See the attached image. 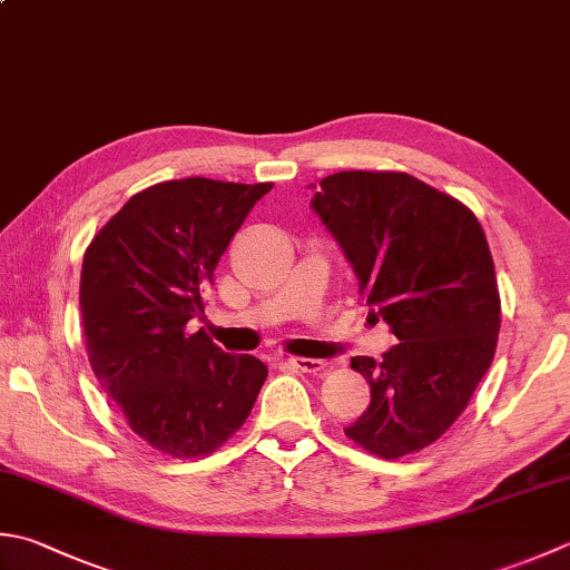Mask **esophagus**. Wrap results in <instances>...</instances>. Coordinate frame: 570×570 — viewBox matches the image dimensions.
I'll use <instances>...</instances> for the list:
<instances>
[{"instance_id":"1","label":"esophagus","mask_w":570,"mask_h":570,"mask_svg":"<svg viewBox=\"0 0 570 570\" xmlns=\"http://www.w3.org/2000/svg\"><path fill=\"white\" fill-rule=\"evenodd\" d=\"M288 363H292L301 373H314V375H321L328 367L326 361H318V358H292Z\"/></svg>"}]
</instances>
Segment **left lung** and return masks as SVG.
I'll return each instance as SVG.
<instances>
[{"label":"left lung","instance_id":"8db88e82","mask_svg":"<svg viewBox=\"0 0 570 570\" xmlns=\"http://www.w3.org/2000/svg\"><path fill=\"white\" fill-rule=\"evenodd\" d=\"M311 207L358 276L371 318L397 338L381 363L351 358L371 405L345 434L383 460L428 448L462 415L497 351L501 301L484 229L460 199L407 173L328 175Z\"/></svg>","mask_w":570,"mask_h":570}]
</instances>
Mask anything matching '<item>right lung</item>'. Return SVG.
<instances>
[{"label": "right lung", "instance_id": "right-lung-1", "mask_svg": "<svg viewBox=\"0 0 570 570\" xmlns=\"http://www.w3.org/2000/svg\"><path fill=\"white\" fill-rule=\"evenodd\" d=\"M272 183L185 177L132 195L88 244L83 336L98 383L130 430L173 456H203L249 417L269 375L207 333L205 294L227 244Z\"/></svg>", "mask_w": 570, "mask_h": 570}]
</instances>
